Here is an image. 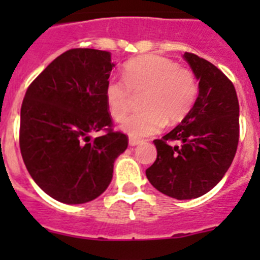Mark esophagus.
<instances>
[{
	"mask_svg": "<svg viewBox=\"0 0 260 260\" xmlns=\"http://www.w3.org/2000/svg\"><path fill=\"white\" fill-rule=\"evenodd\" d=\"M128 144L132 147L138 146V144H141V141H139V139H135V138H130V139H128Z\"/></svg>",
	"mask_w": 260,
	"mask_h": 260,
	"instance_id": "34e87169",
	"label": "esophagus"
}]
</instances>
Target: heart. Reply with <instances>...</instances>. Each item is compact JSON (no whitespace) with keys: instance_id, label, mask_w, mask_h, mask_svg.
I'll return each instance as SVG.
<instances>
[{"instance_id":"b5f03b06","label":"heart","mask_w":260,"mask_h":260,"mask_svg":"<svg viewBox=\"0 0 260 260\" xmlns=\"http://www.w3.org/2000/svg\"><path fill=\"white\" fill-rule=\"evenodd\" d=\"M122 75L125 82L116 78L108 80L104 95L110 116L122 121L132 107L133 93L144 92L143 110L127 117L121 125V130L135 139L156 134L165 122L182 121L198 98L194 73L165 57L148 54L130 59Z\"/></svg>"}]
</instances>
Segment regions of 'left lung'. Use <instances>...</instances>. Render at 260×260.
<instances>
[{
    "instance_id": "8db88e82",
    "label": "left lung",
    "mask_w": 260,
    "mask_h": 260,
    "mask_svg": "<svg viewBox=\"0 0 260 260\" xmlns=\"http://www.w3.org/2000/svg\"><path fill=\"white\" fill-rule=\"evenodd\" d=\"M199 80L190 113L161 139L153 141L155 162L146 171L151 185L178 201L202 197L221 181L240 138V105L233 83L207 59L186 52ZM171 141H178L172 146Z\"/></svg>"
}]
</instances>
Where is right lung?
Returning <instances> with one entry per match:
<instances>
[{"label": "right lung", "instance_id": "obj_1", "mask_svg": "<svg viewBox=\"0 0 260 260\" xmlns=\"http://www.w3.org/2000/svg\"><path fill=\"white\" fill-rule=\"evenodd\" d=\"M114 66L109 52L70 49L50 62L23 99V161L36 185L61 203L102 195L116 158L127 148V137L112 128L104 95ZM100 129L107 133L91 141L89 134Z\"/></svg>", "mask_w": 260, "mask_h": 260}]
</instances>
